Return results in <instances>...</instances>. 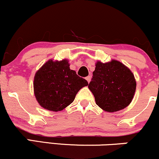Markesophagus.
<instances>
[{"label":"esophagus","mask_w":159,"mask_h":159,"mask_svg":"<svg viewBox=\"0 0 159 159\" xmlns=\"http://www.w3.org/2000/svg\"><path fill=\"white\" fill-rule=\"evenodd\" d=\"M86 80H87L88 83H90V80H91V76L89 75V76H87V77H86Z\"/></svg>","instance_id":"obj_1"}]
</instances>
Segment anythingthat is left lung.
Returning a JSON list of instances; mask_svg holds the SVG:
<instances>
[{"mask_svg": "<svg viewBox=\"0 0 159 159\" xmlns=\"http://www.w3.org/2000/svg\"><path fill=\"white\" fill-rule=\"evenodd\" d=\"M96 105L107 112L126 107L134 98L136 81L125 65L116 60L108 63L97 61L88 85Z\"/></svg>", "mask_w": 159, "mask_h": 159, "instance_id": "left-lung-1", "label": "left lung"}]
</instances>
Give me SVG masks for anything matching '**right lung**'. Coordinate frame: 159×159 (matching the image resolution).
Wrapping results in <instances>:
<instances>
[{
    "label": "right lung",
    "instance_id": "add662e5",
    "mask_svg": "<svg viewBox=\"0 0 159 159\" xmlns=\"http://www.w3.org/2000/svg\"><path fill=\"white\" fill-rule=\"evenodd\" d=\"M87 85L84 78L70 69L67 60H49L36 72L34 90L41 107L57 112L70 105L78 91Z\"/></svg>",
    "mask_w": 159,
    "mask_h": 159
}]
</instances>
